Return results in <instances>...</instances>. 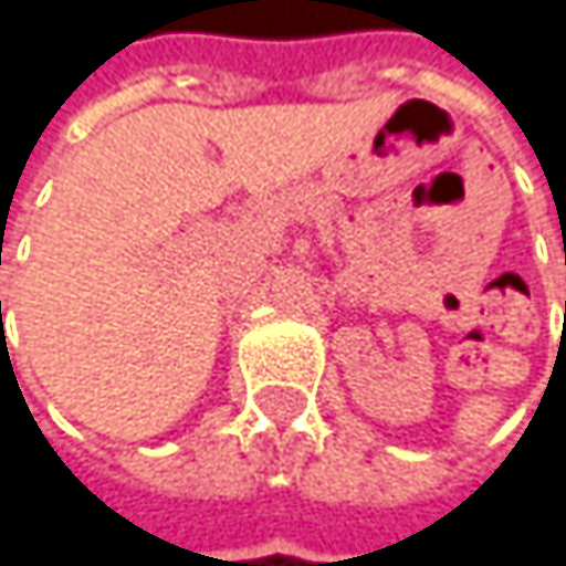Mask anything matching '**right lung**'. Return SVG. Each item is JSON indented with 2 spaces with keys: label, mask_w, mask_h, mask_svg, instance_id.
Listing matches in <instances>:
<instances>
[{
  "label": "right lung",
  "mask_w": 566,
  "mask_h": 566,
  "mask_svg": "<svg viewBox=\"0 0 566 566\" xmlns=\"http://www.w3.org/2000/svg\"><path fill=\"white\" fill-rule=\"evenodd\" d=\"M0 308H2V305H0Z\"/></svg>",
  "instance_id": "add662e5"
}]
</instances>
